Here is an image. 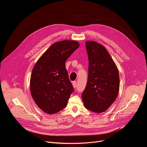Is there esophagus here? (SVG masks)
<instances>
[{"instance_id": "1", "label": "esophagus", "mask_w": 147, "mask_h": 147, "mask_svg": "<svg viewBox=\"0 0 147 147\" xmlns=\"http://www.w3.org/2000/svg\"><path fill=\"white\" fill-rule=\"evenodd\" d=\"M72 84H73V87L75 88L76 87V85H77V82H76V81H73V83H72Z\"/></svg>"}]
</instances>
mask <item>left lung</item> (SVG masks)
<instances>
[{"instance_id":"1","label":"left lung","mask_w":147,"mask_h":147,"mask_svg":"<svg viewBox=\"0 0 147 147\" xmlns=\"http://www.w3.org/2000/svg\"><path fill=\"white\" fill-rule=\"evenodd\" d=\"M89 60L88 77L82 99L85 107L95 113L106 111L119 91L118 69L104 46L92 40L86 42Z\"/></svg>"}]
</instances>
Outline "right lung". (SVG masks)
I'll return each mask as SVG.
<instances>
[{"label":"right lung","instance_id":"add662e5","mask_svg":"<svg viewBox=\"0 0 147 147\" xmlns=\"http://www.w3.org/2000/svg\"><path fill=\"white\" fill-rule=\"evenodd\" d=\"M80 46L76 40H63L53 44L37 60L30 78V92L36 105L48 114L66 106L73 87L65 61Z\"/></svg>","mask_w":147,"mask_h":147}]
</instances>
